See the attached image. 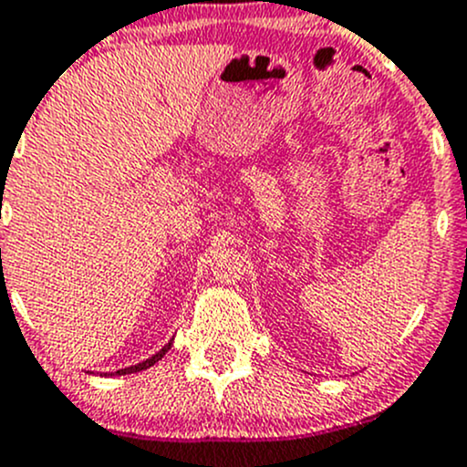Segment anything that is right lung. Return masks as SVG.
<instances>
[{
    "label": "right lung",
    "mask_w": 467,
    "mask_h": 467,
    "mask_svg": "<svg viewBox=\"0 0 467 467\" xmlns=\"http://www.w3.org/2000/svg\"><path fill=\"white\" fill-rule=\"evenodd\" d=\"M170 347H171V340L168 342V345L163 347V349H161L159 353H154V356L151 358H147V360H143V362H139V365H134V367H125V369H118V371H114V376H125V374H136V371H143V369H150V367H154L156 362L161 360V358L165 356V353L170 351Z\"/></svg>",
    "instance_id": "right-lung-1"
}]
</instances>
